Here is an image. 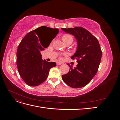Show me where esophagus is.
Masks as SVG:
<instances>
[{"mask_svg": "<svg viewBox=\"0 0 120 120\" xmlns=\"http://www.w3.org/2000/svg\"><path fill=\"white\" fill-rule=\"evenodd\" d=\"M56 64H57V65H60V64H62L63 63H60V62H57Z\"/></svg>", "mask_w": 120, "mask_h": 120, "instance_id": "esophagus-1", "label": "esophagus"}]
</instances>
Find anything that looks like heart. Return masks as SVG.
<instances>
[{"label": "heart", "instance_id": "obj_1", "mask_svg": "<svg viewBox=\"0 0 120 120\" xmlns=\"http://www.w3.org/2000/svg\"><path fill=\"white\" fill-rule=\"evenodd\" d=\"M62 39H63V41H64V43H66L67 42H68V41H71L72 42V41H73V38H72V37H71V36L70 34H64L63 36Z\"/></svg>", "mask_w": 120, "mask_h": 120}]
</instances>
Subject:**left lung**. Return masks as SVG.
I'll list each match as a JSON object with an SVG mask.
<instances>
[{"label":"left lung","instance_id":"left-lung-1","mask_svg":"<svg viewBox=\"0 0 120 120\" xmlns=\"http://www.w3.org/2000/svg\"><path fill=\"white\" fill-rule=\"evenodd\" d=\"M61 30L74 35L78 44L76 52L71 57V59L77 60V67L73 68L68 64L70 71L62 75V79L71 88H82L88 84L98 71L102 54L99 42L89 31L82 27Z\"/></svg>","mask_w":120,"mask_h":120}]
</instances>
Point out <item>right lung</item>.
I'll use <instances>...</instances> for the list:
<instances>
[{
	"label": "right lung",
	"mask_w": 120,
	"mask_h": 120,
	"mask_svg": "<svg viewBox=\"0 0 120 120\" xmlns=\"http://www.w3.org/2000/svg\"><path fill=\"white\" fill-rule=\"evenodd\" d=\"M59 33L57 28L42 26L25 36L19 43L16 52V64L21 78L27 85L35 86L44 82L48 77L50 68L56 66L55 62L43 60L41 52L48 47L51 41L45 37L53 34L54 38Z\"/></svg>",
	"instance_id": "right-lung-1"
}]
</instances>
